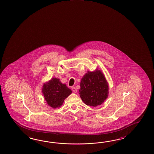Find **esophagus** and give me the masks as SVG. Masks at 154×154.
Segmentation results:
<instances>
[{
  "label": "esophagus",
  "instance_id": "esophagus-1",
  "mask_svg": "<svg viewBox=\"0 0 154 154\" xmlns=\"http://www.w3.org/2000/svg\"><path fill=\"white\" fill-rule=\"evenodd\" d=\"M71 89H72V91L74 93H77V89L75 88V87H72Z\"/></svg>",
  "mask_w": 154,
  "mask_h": 154
}]
</instances>
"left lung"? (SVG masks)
Returning <instances> with one entry per match:
<instances>
[{"mask_svg":"<svg viewBox=\"0 0 154 154\" xmlns=\"http://www.w3.org/2000/svg\"><path fill=\"white\" fill-rule=\"evenodd\" d=\"M79 94L88 106L100 105L108 98V83L101 71H88L81 79Z\"/></svg>","mask_w":154,"mask_h":154,"instance_id":"obj_1","label":"left lung"}]
</instances>
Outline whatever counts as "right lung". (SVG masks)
<instances>
[{"instance_id":"obj_1","label":"right lung","mask_w":154,"mask_h":154,"mask_svg":"<svg viewBox=\"0 0 154 154\" xmlns=\"http://www.w3.org/2000/svg\"><path fill=\"white\" fill-rule=\"evenodd\" d=\"M42 92L48 105L56 108L61 106L72 91L65 84L62 83L60 79L53 78L44 84Z\"/></svg>"}]
</instances>
